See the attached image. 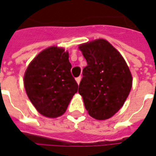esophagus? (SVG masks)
<instances>
[{"instance_id":"1","label":"esophagus","mask_w":156,"mask_h":156,"mask_svg":"<svg viewBox=\"0 0 156 156\" xmlns=\"http://www.w3.org/2000/svg\"><path fill=\"white\" fill-rule=\"evenodd\" d=\"M80 80H81V76H79V77H77V78H76V82H77V83H78V85H79V84H80Z\"/></svg>"}]
</instances>
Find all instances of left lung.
Segmentation results:
<instances>
[{
  "label": "left lung",
  "instance_id": "8db88e82",
  "mask_svg": "<svg viewBox=\"0 0 156 156\" xmlns=\"http://www.w3.org/2000/svg\"><path fill=\"white\" fill-rule=\"evenodd\" d=\"M79 48L87 62L78 90L85 108L94 119H110L122 108L132 88L129 66L105 39L86 43Z\"/></svg>",
  "mask_w": 156,
  "mask_h": 156
}]
</instances>
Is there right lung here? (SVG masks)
Instances as JSON below:
<instances>
[{
    "label": "right lung",
    "instance_id": "right-lung-1",
    "mask_svg": "<svg viewBox=\"0 0 156 156\" xmlns=\"http://www.w3.org/2000/svg\"><path fill=\"white\" fill-rule=\"evenodd\" d=\"M69 54L52 46L39 53L24 75V87L37 111L48 118L65 113L78 84L70 72Z\"/></svg>",
    "mask_w": 156,
    "mask_h": 156
}]
</instances>
